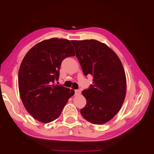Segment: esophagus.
I'll use <instances>...</instances> for the list:
<instances>
[{
	"instance_id": "esophagus-1",
	"label": "esophagus",
	"mask_w": 154,
	"mask_h": 154,
	"mask_svg": "<svg viewBox=\"0 0 154 154\" xmlns=\"http://www.w3.org/2000/svg\"><path fill=\"white\" fill-rule=\"evenodd\" d=\"M81 94V90L80 89H76V90L75 91V96H78V95Z\"/></svg>"
}]
</instances>
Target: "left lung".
I'll return each mask as SVG.
<instances>
[{
	"label": "left lung",
	"instance_id": "left-lung-1",
	"mask_svg": "<svg viewBox=\"0 0 154 154\" xmlns=\"http://www.w3.org/2000/svg\"><path fill=\"white\" fill-rule=\"evenodd\" d=\"M71 42L83 73L93 76V84L82 91L87 104L81 114L91 123H106L119 112L125 98L127 81L121 61L104 43Z\"/></svg>",
	"mask_w": 154,
	"mask_h": 154
}]
</instances>
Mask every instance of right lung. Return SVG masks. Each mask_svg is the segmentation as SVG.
<instances>
[{"mask_svg": "<svg viewBox=\"0 0 154 154\" xmlns=\"http://www.w3.org/2000/svg\"><path fill=\"white\" fill-rule=\"evenodd\" d=\"M75 55L69 40L52 38L37 44L25 56L19 70V94L27 111L37 121H54L74 95L73 89L53 83L59 77L62 61Z\"/></svg>", "mask_w": 154, "mask_h": 154, "instance_id": "1", "label": "right lung"}]
</instances>
